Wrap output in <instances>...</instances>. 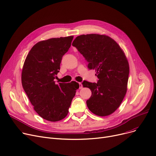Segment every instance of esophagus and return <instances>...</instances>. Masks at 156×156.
I'll list each match as a JSON object with an SVG mask.
<instances>
[{
    "label": "esophagus",
    "mask_w": 156,
    "mask_h": 156,
    "mask_svg": "<svg viewBox=\"0 0 156 156\" xmlns=\"http://www.w3.org/2000/svg\"><path fill=\"white\" fill-rule=\"evenodd\" d=\"M83 88L82 84H81V83H79V88L81 89V88Z\"/></svg>",
    "instance_id": "34e87169"
}]
</instances>
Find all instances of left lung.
<instances>
[{
  "mask_svg": "<svg viewBox=\"0 0 156 156\" xmlns=\"http://www.w3.org/2000/svg\"><path fill=\"white\" fill-rule=\"evenodd\" d=\"M72 45L75 47L88 62V68L95 69L97 83L83 81L92 95L87 107L99 116L115 111L123 100L127 90L129 64L119 45L111 37L99 34L78 36Z\"/></svg>",
  "mask_w": 156,
  "mask_h": 156,
  "instance_id": "left-lung-1",
  "label": "left lung"
}]
</instances>
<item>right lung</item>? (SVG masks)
Masks as SVG:
<instances>
[{
	"mask_svg": "<svg viewBox=\"0 0 156 156\" xmlns=\"http://www.w3.org/2000/svg\"><path fill=\"white\" fill-rule=\"evenodd\" d=\"M73 36L41 41L31 48L21 74L23 88L34 110L49 121L67 116L79 84L76 81L55 84L62 56L71 47Z\"/></svg>",
	"mask_w": 156,
	"mask_h": 156,
	"instance_id": "1",
	"label": "right lung"
}]
</instances>
